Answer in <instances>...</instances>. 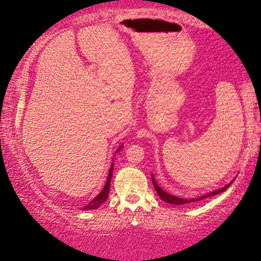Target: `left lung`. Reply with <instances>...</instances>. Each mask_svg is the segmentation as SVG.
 Listing matches in <instances>:
<instances>
[{
  "label": "left lung",
  "instance_id": "8db88e82",
  "mask_svg": "<svg viewBox=\"0 0 261 261\" xmlns=\"http://www.w3.org/2000/svg\"><path fill=\"white\" fill-rule=\"evenodd\" d=\"M152 181H153V187H154L155 191H156V194H158L159 197L162 198L164 202H166V203H170V204H173V205L189 204V203H191V202L201 201V199H204V198L212 197V196H215V195H217V194H220V192H223V191H226L227 189L230 187V184L233 183V181H230V183H229V184H227L226 187H224V188H222V189H219V190H215V191H213V192H209V194H205V195H203V196H201V197H198V198H192V199H188V198H181V197H177V196H173V195H170V194H167V192L164 191L163 189L160 188L158 184H156V181L154 180V178H153V176H152Z\"/></svg>",
  "mask_w": 261,
  "mask_h": 261
}]
</instances>
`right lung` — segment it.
<instances>
[{
  "label": "right lung",
  "mask_w": 261,
  "mask_h": 261,
  "mask_svg": "<svg viewBox=\"0 0 261 261\" xmlns=\"http://www.w3.org/2000/svg\"><path fill=\"white\" fill-rule=\"evenodd\" d=\"M122 148V146H120L119 148H117L116 153L120 151V149ZM113 169H114V164H112V166H110V170H109V174H108V179H107V183L105 185V188H103V190L99 192V194L96 196V197L92 199V201L89 203L88 205H85L83 210H94V209H97L99 205L103 204L107 201V198H108V195H109V189H110V179H112V174H113Z\"/></svg>",
  "instance_id": "add662e5"
}]
</instances>
